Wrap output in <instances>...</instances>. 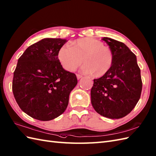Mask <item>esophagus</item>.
Here are the masks:
<instances>
[{
	"label": "esophagus",
	"instance_id": "34e87169",
	"mask_svg": "<svg viewBox=\"0 0 156 156\" xmlns=\"http://www.w3.org/2000/svg\"><path fill=\"white\" fill-rule=\"evenodd\" d=\"M76 75H77V79H80L81 78H82V77H83V76H82L81 75L77 74Z\"/></svg>",
	"mask_w": 156,
	"mask_h": 156
}]
</instances>
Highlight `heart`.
<instances>
[{"mask_svg":"<svg viewBox=\"0 0 156 156\" xmlns=\"http://www.w3.org/2000/svg\"><path fill=\"white\" fill-rule=\"evenodd\" d=\"M58 59L64 69L75 71L83 63L82 69L94 77H101L111 69L114 56L111 49L90 37H83L64 45L58 51Z\"/></svg>","mask_w":156,"mask_h":156,"instance_id":"heart-1","label":"heart"}]
</instances>
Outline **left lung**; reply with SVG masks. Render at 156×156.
<instances>
[{"label":"left lung","mask_w":156,"mask_h":156,"mask_svg":"<svg viewBox=\"0 0 156 156\" xmlns=\"http://www.w3.org/2000/svg\"><path fill=\"white\" fill-rule=\"evenodd\" d=\"M111 49L114 62L111 69L94 79L90 90L91 103L99 115L112 119L130 113L141 95L142 82L136 55L124 43L103 37Z\"/></svg>","instance_id":"8db88e82"}]
</instances>
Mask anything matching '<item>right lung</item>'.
Segmentation results:
<instances>
[{"label": "right lung", "mask_w": 156, "mask_h": 156, "mask_svg": "<svg viewBox=\"0 0 156 156\" xmlns=\"http://www.w3.org/2000/svg\"><path fill=\"white\" fill-rule=\"evenodd\" d=\"M65 39L44 38L29 46L18 60L12 91L21 110L34 119L48 121L66 111L71 91L77 84L75 73L58 59Z\"/></svg>", "instance_id": "add662e5"}]
</instances>
